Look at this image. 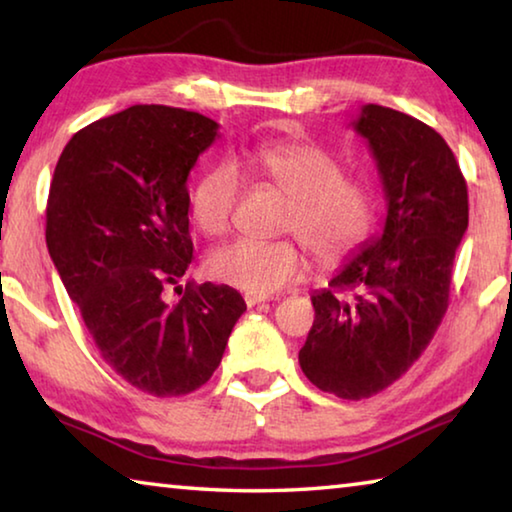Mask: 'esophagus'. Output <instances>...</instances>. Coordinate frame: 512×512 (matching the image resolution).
I'll use <instances>...</instances> for the list:
<instances>
[{
  "instance_id": "1",
  "label": "esophagus",
  "mask_w": 512,
  "mask_h": 512,
  "mask_svg": "<svg viewBox=\"0 0 512 512\" xmlns=\"http://www.w3.org/2000/svg\"><path fill=\"white\" fill-rule=\"evenodd\" d=\"M244 300H246L248 307H257V305H262V302H266L268 298L266 296H257V293H246Z\"/></svg>"
}]
</instances>
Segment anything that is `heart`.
<instances>
[{"label": "heart", "mask_w": 512, "mask_h": 512, "mask_svg": "<svg viewBox=\"0 0 512 512\" xmlns=\"http://www.w3.org/2000/svg\"><path fill=\"white\" fill-rule=\"evenodd\" d=\"M248 167L255 178L291 198L282 230L300 238L320 264L343 262L368 237L375 214L368 187L345 178L341 160L325 146L309 140L264 142L250 153ZM241 187V173L232 162L216 164L198 180L192 214L207 237L230 230ZM299 242L239 239L214 250L207 273L239 291L271 296L305 273L307 257Z\"/></svg>", "instance_id": "b5f03b06"}]
</instances>
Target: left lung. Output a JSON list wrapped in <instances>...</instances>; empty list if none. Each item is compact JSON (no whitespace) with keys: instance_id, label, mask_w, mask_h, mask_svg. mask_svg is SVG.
<instances>
[{"instance_id":"obj_1","label":"left lung","mask_w":512,"mask_h":512,"mask_svg":"<svg viewBox=\"0 0 512 512\" xmlns=\"http://www.w3.org/2000/svg\"><path fill=\"white\" fill-rule=\"evenodd\" d=\"M352 128L377 162L384 232L311 296L316 318L298 354L311 384L341 400L384 391L427 350L467 230L465 178L431 126L368 103Z\"/></svg>"}]
</instances>
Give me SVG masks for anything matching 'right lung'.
Wrapping results in <instances>:
<instances>
[{
  "instance_id": "obj_1",
  "label": "right lung",
  "mask_w": 512,
  "mask_h": 512,
  "mask_svg": "<svg viewBox=\"0 0 512 512\" xmlns=\"http://www.w3.org/2000/svg\"><path fill=\"white\" fill-rule=\"evenodd\" d=\"M216 135L198 112L131 106L76 133L49 187L47 248L69 298L108 366L155 397L201 388L246 311L228 284H178L194 259L187 176Z\"/></svg>"
}]
</instances>
